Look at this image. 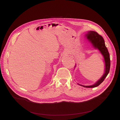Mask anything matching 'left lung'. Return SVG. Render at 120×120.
<instances>
[{"label": "left lung", "instance_id": "left-lung-1", "mask_svg": "<svg viewBox=\"0 0 120 120\" xmlns=\"http://www.w3.org/2000/svg\"><path fill=\"white\" fill-rule=\"evenodd\" d=\"M86 38L89 41L92 46L95 49H97L99 50L100 53L102 54L104 58V61L105 64V68L104 71V73L102 76L95 83L91 86H84L77 83L79 85L85 87H95L98 86L101 84L105 79L108 75L110 67V56L108 49L106 47L105 43V40L102 36L99 35L96 31H90L87 32V34H86ZM76 65L75 66V67Z\"/></svg>", "mask_w": 120, "mask_h": 120}]
</instances>
